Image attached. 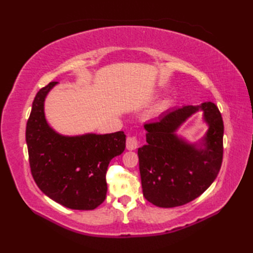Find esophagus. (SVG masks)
I'll return each instance as SVG.
<instances>
[{
    "label": "esophagus",
    "instance_id": "34e87169",
    "mask_svg": "<svg viewBox=\"0 0 253 253\" xmlns=\"http://www.w3.org/2000/svg\"><path fill=\"white\" fill-rule=\"evenodd\" d=\"M138 147V140L136 137H127V140H126V148L127 150H136Z\"/></svg>",
    "mask_w": 253,
    "mask_h": 253
}]
</instances>
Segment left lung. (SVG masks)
Masks as SVG:
<instances>
[{
    "mask_svg": "<svg viewBox=\"0 0 253 253\" xmlns=\"http://www.w3.org/2000/svg\"><path fill=\"white\" fill-rule=\"evenodd\" d=\"M198 111L208 129L191 143L178 133ZM147 144L138 149L143 196L160 208H174L195 200L215 180L223 159L224 124L212 102L184 105L164 112L143 125Z\"/></svg>",
    "mask_w": 253,
    "mask_h": 253,
    "instance_id": "8db88e82",
    "label": "left lung"
}]
</instances>
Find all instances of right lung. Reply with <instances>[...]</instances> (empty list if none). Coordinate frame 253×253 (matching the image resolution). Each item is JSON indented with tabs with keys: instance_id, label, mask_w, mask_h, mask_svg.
Here are the masks:
<instances>
[{
	"instance_id": "add662e5",
	"label": "right lung",
	"mask_w": 253,
	"mask_h": 253,
	"mask_svg": "<svg viewBox=\"0 0 253 253\" xmlns=\"http://www.w3.org/2000/svg\"><path fill=\"white\" fill-rule=\"evenodd\" d=\"M57 83L37 93L26 127L31 174L40 190L73 210H93L105 200V174L111 160L126 147L124 131L66 136L45 118L44 102Z\"/></svg>"
}]
</instances>
